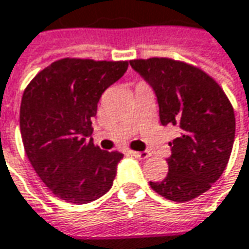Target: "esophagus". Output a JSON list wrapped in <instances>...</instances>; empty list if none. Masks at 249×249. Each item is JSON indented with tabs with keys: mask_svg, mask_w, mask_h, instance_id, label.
<instances>
[{
	"mask_svg": "<svg viewBox=\"0 0 249 249\" xmlns=\"http://www.w3.org/2000/svg\"><path fill=\"white\" fill-rule=\"evenodd\" d=\"M131 154L134 155L135 158H138V159H148L151 156L149 152H137V151H132Z\"/></svg>",
	"mask_w": 249,
	"mask_h": 249,
	"instance_id": "34e87169",
	"label": "esophagus"
}]
</instances>
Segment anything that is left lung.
<instances>
[{"label":"left lung","instance_id":"1","mask_svg":"<svg viewBox=\"0 0 249 249\" xmlns=\"http://www.w3.org/2000/svg\"><path fill=\"white\" fill-rule=\"evenodd\" d=\"M154 89L162 125L180 135L169 142L168 176L149 182L172 201H190L223 175L235 138L234 108L220 84L201 69L169 57L129 60Z\"/></svg>","mask_w":249,"mask_h":249}]
</instances>
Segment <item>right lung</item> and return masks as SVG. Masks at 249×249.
Here are the masks:
<instances>
[{"instance_id":"1","label":"right lung","mask_w":249,"mask_h":249,"mask_svg":"<svg viewBox=\"0 0 249 249\" xmlns=\"http://www.w3.org/2000/svg\"><path fill=\"white\" fill-rule=\"evenodd\" d=\"M126 69V60L65 57L26 86L19 111L25 154L59 198L86 204L111 189L124 155L95 146L91 118L101 94Z\"/></svg>"}]
</instances>
